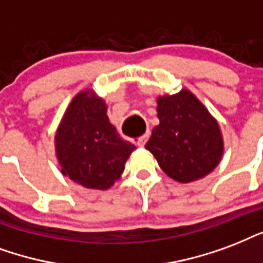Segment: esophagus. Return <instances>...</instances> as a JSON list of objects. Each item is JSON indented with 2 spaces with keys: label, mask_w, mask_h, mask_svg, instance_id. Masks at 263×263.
<instances>
[{
  "label": "esophagus",
  "mask_w": 263,
  "mask_h": 263,
  "mask_svg": "<svg viewBox=\"0 0 263 263\" xmlns=\"http://www.w3.org/2000/svg\"><path fill=\"white\" fill-rule=\"evenodd\" d=\"M148 137H149V133L142 134V136H140V137L134 138L133 142H134V144H136V145H138V146H144V145H145L146 140H148Z\"/></svg>",
  "instance_id": "obj_1"
}]
</instances>
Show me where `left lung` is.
<instances>
[{
    "label": "left lung",
    "instance_id": "1",
    "mask_svg": "<svg viewBox=\"0 0 263 263\" xmlns=\"http://www.w3.org/2000/svg\"><path fill=\"white\" fill-rule=\"evenodd\" d=\"M160 123L145 148L170 178L191 182L219 163L223 144L218 123L188 90L158 99Z\"/></svg>",
    "mask_w": 263,
    "mask_h": 263
}]
</instances>
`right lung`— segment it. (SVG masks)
Here are the masks:
<instances>
[{"label":"right lung","instance_id":"right-lung-1","mask_svg":"<svg viewBox=\"0 0 263 263\" xmlns=\"http://www.w3.org/2000/svg\"><path fill=\"white\" fill-rule=\"evenodd\" d=\"M134 149L109 123L103 100L86 90L75 96L56 133L64 176L85 188L107 189L121 177Z\"/></svg>","mask_w":263,"mask_h":263}]
</instances>
